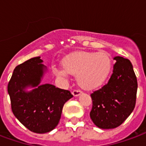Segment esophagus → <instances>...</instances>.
<instances>
[{"label":"esophagus","instance_id":"esophagus-1","mask_svg":"<svg viewBox=\"0 0 146 146\" xmlns=\"http://www.w3.org/2000/svg\"><path fill=\"white\" fill-rule=\"evenodd\" d=\"M82 93V91L80 90H78V89H76V90H74L73 91V94L74 97H77V96H79V95L80 94Z\"/></svg>","mask_w":146,"mask_h":146}]
</instances>
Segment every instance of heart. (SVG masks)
Returning a JSON list of instances; mask_svg holds the SVG:
<instances>
[{
    "label": "heart",
    "mask_w": 146,
    "mask_h": 146,
    "mask_svg": "<svg viewBox=\"0 0 146 146\" xmlns=\"http://www.w3.org/2000/svg\"><path fill=\"white\" fill-rule=\"evenodd\" d=\"M63 66H54V73L66 78L69 74L77 76V81L84 89L99 87L111 71V59L106 52H77L63 60Z\"/></svg>",
    "instance_id": "obj_1"
}]
</instances>
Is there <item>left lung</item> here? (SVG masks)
Returning a JSON list of instances; mask_svg holds the SVG:
<instances>
[{"mask_svg": "<svg viewBox=\"0 0 146 146\" xmlns=\"http://www.w3.org/2000/svg\"><path fill=\"white\" fill-rule=\"evenodd\" d=\"M113 73L106 84L90 94L92 109L90 113L98 128L118 127L129 116L136 102L138 83L130 60L116 56Z\"/></svg>", "mask_w": 146, "mask_h": 146, "instance_id": "8db88e82", "label": "left lung"}]
</instances>
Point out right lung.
I'll return each mask as SVG.
<instances>
[{
  "label": "right lung",
  "instance_id": "add662e5",
  "mask_svg": "<svg viewBox=\"0 0 146 146\" xmlns=\"http://www.w3.org/2000/svg\"><path fill=\"white\" fill-rule=\"evenodd\" d=\"M40 56L18 65L7 85L11 110L17 119L35 133H46L59 123L65 103L73 98L70 90L40 84L46 67ZM28 86L35 89L26 92Z\"/></svg>",
  "mask_w": 146,
  "mask_h": 146
}]
</instances>
